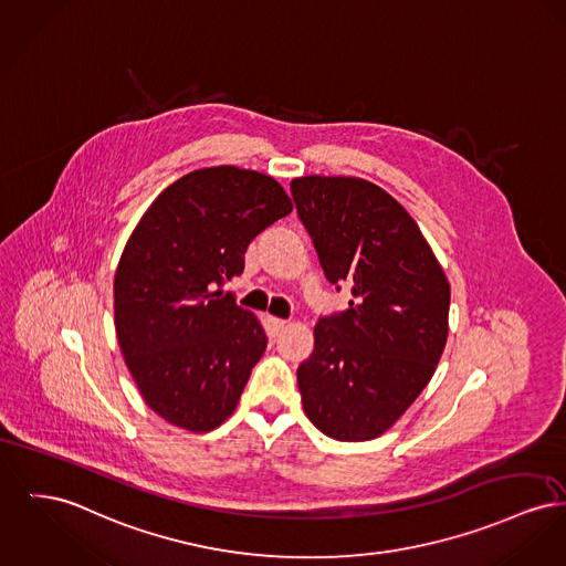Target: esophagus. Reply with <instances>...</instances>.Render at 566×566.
Returning a JSON list of instances; mask_svg holds the SVG:
<instances>
[{"mask_svg":"<svg viewBox=\"0 0 566 566\" xmlns=\"http://www.w3.org/2000/svg\"><path fill=\"white\" fill-rule=\"evenodd\" d=\"M286 327V321H282V318H271V329H273V335H277V333L282 332Z\"/></svg>","mask_w":566,"mask_h":566,"instance_id":"1","label":"esophagus"}]
</instances>
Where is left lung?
Instances as JSON below:
<instances>
[{
	"label": "left lung",
	"mask_w": 566,
	"mask_h": 566,
	"mask_svg": "<svg viewBox=\"0 0 566 566\" xmlns=\"http://www.w3.org/2000/svg\"><path fill=\"white\" fill-rule=\"evenodd\" d=\"M291 192L327 280L355 297L314 327V353L297 369L303 410L329 438L371 440L430 382L451 286L417 222L376 184L307 175Z\"/></svg>",
	"instance_id": "left-lung-1"
}]
</instances>
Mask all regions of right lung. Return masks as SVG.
<instances>
[{"label": "right lung", "mask_w": 566, "mask_h": 566, "mask_svg": "<svg viewBox=\"0 0 566 566\" xmlns=\"http://www.w3.org/2000/svg\"><path fill=\"white\" fill-rule=\"evenodd\" d=\"M293 211L269 175L192 170L149 205L115 271V332L145 403L170 426H222L266 348L261 321L222 297L252 239Z\"/></svg>", "instance_id": "add662e5"}]
</instances>
